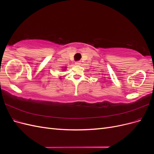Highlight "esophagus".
Returning a JSON list of instances; mask_svg holds the SVG:
<instances>
[{
    "mask_svg": "<svg viewBox=\"0 0 154 154\" xmlns=\"http://www.w3.org/2000/svg\"><path fill=\"white\" fill-rule=\"evenodd\" d=\"M80 61H77L75 62V64L76 65V66H79V65H80Z\"/></svg>",
    "mask_w": 154,
    "mask_h": 154,
    "instance_id": "1",
    "label": "esophagus"
}]
</instances>
